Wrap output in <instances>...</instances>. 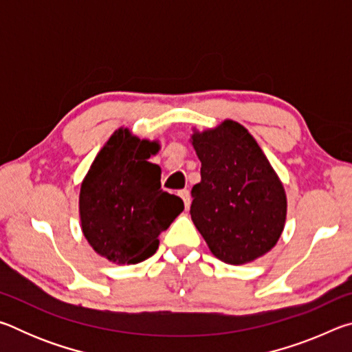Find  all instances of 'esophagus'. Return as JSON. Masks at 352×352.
Here are the masks:
<instances>
[{"instance_id":"obj_1","label":"esophagus","mask_w":352,"mask_h":352,"mask_svg":"<svg viewBox=\"0 0 352 352\" xmlns=\"http://www.w3.org/2000/svg\"><path fill=\"white\" fill-rule=\"evenodd\" d=\"M178 195H180V197H182L183 204H184V208H186V210H189V206H190V195H189V190H188V189L178 190Z\"/></svg>"}]
</instances>
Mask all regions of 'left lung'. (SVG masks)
<instances>
[{"label":"left lung","instance_id":"obj_1","mask_svg":"<svg viewBox=\"0 0 352 352\" xmlns=\"http://www.w3.org/2000/svg\"><path fill=\"white\" fill-rule=\"evenodd\" d=\"M201 168L190 219L212 254L245 264L275 247L285 222L284 188L252 135L234 121L192 136Z\"/></svg>","mask_w":352,"mask_h":352}]
</instances>
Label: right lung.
Here are the masks:
<instances>
[{"instance_id": "1", "label": "right lung", "mask_w": 352, "mask_h": 352, "mask_svg": "<svg viewBox=\"0 0 352 352\" xmlns=\"http://www.w3.org/2000/svg\"><path fill=\"white\" fill-rule=\"evenodd\" d=\"M157 142L119 129L98 153L80 186L82 231L94 252L118 264H138L158 250V236L184 210L162 189V169L147 162Z\"/></svg>"}]
</instances>
